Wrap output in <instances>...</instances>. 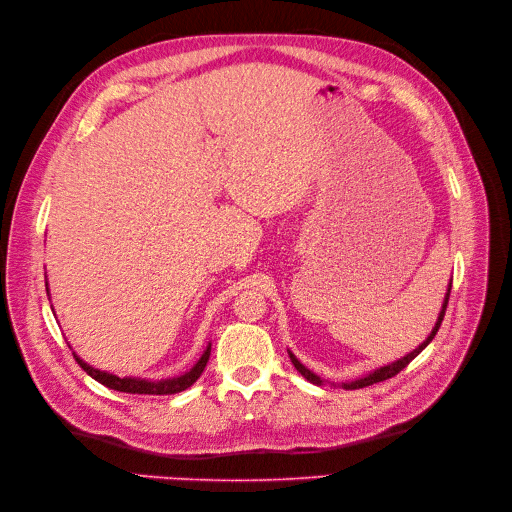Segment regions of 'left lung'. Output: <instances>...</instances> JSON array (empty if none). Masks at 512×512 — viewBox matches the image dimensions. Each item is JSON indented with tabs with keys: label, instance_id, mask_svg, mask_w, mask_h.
Returning a JSON list of instances; mask_svg holds the SVG:
<instances>
[{
	"label": "left lung",
	"instance_id": "8db88e82",
	"mask_svg": "<svg viewBox=\"0 0 512 512\" xmlns=\"http://www.w3.org/2000/svg\"><path fill=\"white\" fill-rule=\"evenodd\" d=\"M450 289H452V281H450V285H448V291H446V298H444V304H442V310H440V316H437V323H435V327L431 329V333H429V337L425 339V342L419 346V348H415L412 350L410 354H406L404 358H400V360H396V362H392V364H385V367H381V369H377V371H373V373H369V375H364V377H360V379H354V381H348V383H342V387L344 389H360V387H367V385H373V383H379V381H385V379H389V377H394V375H398L406 364L410 362V360H415L429 344H431V339L435 337V333H437V329H440V325H442V321H444V314H446V306H448V300H450ZM289 358H291V364H294V367L298 369V373H302V377L304 379H308L310 383H314V385H323V379L319 377V375H314L310 369H306L304 364L289 352Z\"/></svg>",
	"mask_w": 512,
	"mask_h": 512
}]
</instances>
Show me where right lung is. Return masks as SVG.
Masks as SVG:
<instances>
[{
    "instance_id": "right-lung-1",
    "label": "right lung",
    "mask_w": 512,
    "mask_h": 512,
    "mask_svg": "<svg viewBox=\"0 0 512 512\" xmlns=\"http://www.w3.org/2000/svg\"><path fill=\"white\" fill-rule=\"evenodd\" d=\"M47 289V287H45ZM75 354V352H72ZM210 358V344L204 350V354L200 356V360L193 364V367L173 379H160V381H148V379H137V377H116L112 373L100 371V369H93L91 364H87L85 360H81L75 354V360L79 362V367L91 375L95 381H100L102 385L114 389V392H125V394H148V396H170V394H179L183 389H187L189 385H193L198 381V377L204 373L206 369V362Z\"/></svg>"
}]
</instances>
